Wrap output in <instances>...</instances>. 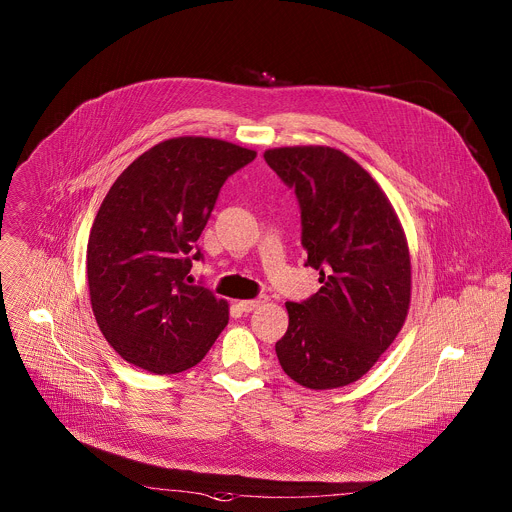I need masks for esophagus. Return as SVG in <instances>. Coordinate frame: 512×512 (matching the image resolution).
Segmentation results:
<instances>
[{"label":"esophagus","mask_w":512,"mask_h":512,"mask_svg":"<svg viewBox=\"0 0 512 512\" xmlns=\"http://www.w3.org/2000/svg\"><path fill=\"white\" fill-rule=\"evenodd\" d=\"M265 304V298H255V300H243V302H239V308L245 312V314H249V312H253V310H257L259 306H263Z\"/></svg>","instance_id":"obj_1"}]
</instances>
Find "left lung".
Returning <instances> with one entry per match:
<instances>
[{"instance_id": "obj_1", "label": "left lung", "mask_w": 512, "mask_h": 512, "mask_svg": "<svg viewBox=\"0 0 512 512\" xmlns=\"http://www.w3.org/2000/svg\"><path fill=\"white\" fill-rule=\"evenodd\" d=\"M267 166L296 192L306 267L322 287L287 302L275 352L287 377L336 389L369 373L399 334L411 300V263L397 214L367 170L324 145L277 148Z\"/></svg>"}]
</instances>
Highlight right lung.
I'll list each match as a JSON object with an SVG mask.
<instances>
[{
	"label": "right lung",
	"instance_id": "obj_1",
	"mask_svg": "<svg viewBox=\"0 0 512 512\" xmlns=\"http://www.w3.org/2000/svg\"><path fill=\"white\" fill-rule=\"evenodd\" d=\"M257 158L210 137H174L129 164L91 229L87 275L95 320L127 362L156 375L198 364L229 306L190 285L196 245L229 176Z\"/></svg>",
	"mask_w": 512,
	"mask_h": 512
}]
</instances>
